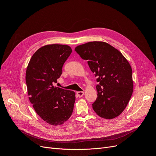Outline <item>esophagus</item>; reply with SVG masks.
Segmentation results:
<instances>
[{
  "label": "esophagus",
  "mask_w": 156,
  "mask_h": 156,
  "mask_svg": "<svg viewBox=\"0 0 156 156\" xmlns=\"http://www.w3.org/2000/svg\"><path fill=\"white\" fill-rule=\"evenodd\" d=\"M77 94L79 98H81L84 96V92H82V91H79V92H77Z\"/></svg>",
  "instance_id": "34e87169"
}]
</instances>
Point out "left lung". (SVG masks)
<instances>
[{"label": "left lung", "mask_w": 156, "mask_h": 156, "mask_svg": "<svg viewBox=\"0 0 156 156\" xmlns=\"http://www.w3.org/2000/svg\"><path fill=\"white\" fill-rule=\"evenodd\" d=\"M75 51L97 77V98L92 103L96 114L112 119L124 111L133 93L132 69L124 56L111 45L92 41L80 45Z\"/></svg>", "instance_id": "1"}]
</instances>
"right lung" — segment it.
Listing matches in <instances>:
<instances>
[{
	"instance_id": "1",
	"label": "right lung",
	"mask_w": 156,
	"mask_h": 156,
	"mask_svg": "<svg viewBox=\"0 0 156 156\" xmlns=\"http://www.w3.org/2000/svg\"><path fill=\"white\" fill-rule=\"evenodd\" d=\"M72 50L66 45H47L32 55L26 72L28 95L35 111L51 125L63 124L72 115L73 91L55 86Z\"/></svg>"
}]
</instances>
